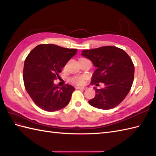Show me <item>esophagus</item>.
Listing matches in <instances>:
<instances>
[{
    "instance_id": "esophagus-1",
    "label": "esophagus",
    "mask_w": 156,
    "mask_h": 156,
    "mask_svg": "<svg viewBox=\"0 0 156 156\" xmlns=\"http://www.w3.org/2000/svg\"><path fill=\"white\" fill-rule=\"evenodd\" d=\"M87 88L84 87H77L76 89H82V90H86Z\"/></svg>"
}]
</instances>
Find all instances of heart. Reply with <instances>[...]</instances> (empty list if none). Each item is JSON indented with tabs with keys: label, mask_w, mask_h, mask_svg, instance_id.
<instances>
[{
	"label": "heart",
	"mask_w": 156,
	"mask_h": 156,
	"mask_svg": "<svg viewBox=\"0 0 156 156\" xmlns=\"http://www.w3.org/2000/svg\"><path fill=\"white\" fill-rule=\"evenodd\" d=\"M85 81V77L84 76H79V77H73L71 79V82L77 85H82Z\"/></svg>",
	"instance_id": "1"
}]
</instances>
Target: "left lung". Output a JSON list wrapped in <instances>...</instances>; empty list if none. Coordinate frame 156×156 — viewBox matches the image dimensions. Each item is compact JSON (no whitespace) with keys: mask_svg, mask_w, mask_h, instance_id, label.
Here are the masks:
<instances>
[{"mask_svg":"<svg viewBox=\"0 0 156 156\" xmlns=\"http://www.w3.org/2000/svg\"><path fill=\"white\" fill-rule=\"evenodd\" d=\"M81 55L97 68L91 84H105V87L100 89L94 87L96 96L88 101L89 104L103 110L119 105L130 91L134 79V65L129 56L114 46L83 50Z\"/></svg>","mask_w":156,"mask_h":156,"instance_id":"1","label":"left lung"}]
</instances>
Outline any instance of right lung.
Masks as SVG:
<instances>
[{"instance_id": "1", "label": "right lung", "mask_w": 156, "mask_h": 156, "mask_svg": "<svg viewBox=\"0 0 156 156\" xmlns=\"http://www.w3.org/2000/svg\"><path fill=\"white\" fill-rule=\"evenodd\" d=\"M77 51L54 44H40L27 56L23 74L25 88L41 109L53 112L69 103L75 88L66 84L59 88L53 81Z\"/></svg>"}]
</instances>
